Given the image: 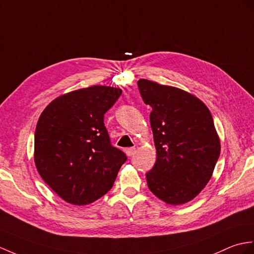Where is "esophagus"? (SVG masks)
Listing matches in <instances>:
<instances>
[{"instance_id": "obj_1", "label": "esophagus", "mask_w": 254, "mask_h": 254, "mask_svg": "<svg viewBox=\"0 0 254 254\" xmlns=\"http://www.w3.org/2000/svg\"><path fill=\"white\" fill-rule=\"evenodd\" d=\"M135 151H136V148H134V147H131V148L126 149V154L128 157H132L135 154Z\"/></svg>"}]
</instances>
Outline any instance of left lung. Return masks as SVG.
I'll return each mask as SVG.
<instances>
[{
	"label": "left lung",
	"instance_id": "obj_1",
	"mask_svg": "<svg viewBox=\"0 0 254 254\" xmlns=\"http://www.w3.org/2000/svg\"><path fill=\"white\" fill-rule=\"evenodd\" d=\"M144 103L152 108L150 126L157 160L146 174L150 191L168 204L190 202L208 184L221 152L209 108L179 87L137 81Z\"/></svg>",
	"mask_w": 254,
	"mask_h": 254
}]
</instances>
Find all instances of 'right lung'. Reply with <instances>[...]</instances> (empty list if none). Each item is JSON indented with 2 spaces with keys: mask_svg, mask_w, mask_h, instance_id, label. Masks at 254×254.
<instances>
[{
  "mask_svg": "<svg viewBox=\"0 0 254 254\" xmlns=\"http://www.w3.org/2000/svg\"><path fill=\"white\" fill-rule=\"evenodd\" d=\"M121 88L93 85L55 98L34 133V163L43 181L74 205L96 201L113 187L127 156L110 144L104 125Z\"/></svg>",
  "mask_w": 254,
  "mask_h": 254,
  "instance_id": "right-lung-1",
  "label": "right lung"
}]
</instances>
